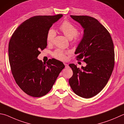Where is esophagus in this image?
I'll return each mask as SVG.
<instances>
[{"label":"esophagus","mask_w":124,"mask_h":124,"mask_svg":"<svg viewBox=\"0 0 124 124\" xmlns=\"http://www.w3.org/2000/svg\"><path fill=\"white\" fill-rule=\"evenodd\" d=\"M64 66H65V68H68V67H69L68 64H67V63H64Z\"/></svg>","instance_id":"34e87169"}]
</instances>
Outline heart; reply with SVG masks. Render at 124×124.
<instances>
[{"instance_id": "heart-1", "label": "heart", "mask_w": 124, "mask_h": 124, "mask_svg": "<svg viewBox=\"0 0 124 124\" xmlns=\"http://www.w3.org/2000/svg\"><path fill=\"white\" fill-rule=\"evenodd\" d=\"M60 30L69 39L74 38L73 43L75 44L80 39V36L78 35V30L76 27L68 21H65L61 24ZM56 36V32L53 28L49 29L46 33V39L48 44H51ZM68 53L61 49H57L53 53V55L55 58L61 61H64L66 59V54Z\"/></svg>"}]
</instances>
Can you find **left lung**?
<instances>
[{"label":"left lung","mask_w":124,"mask_h":124,"mask_svg":"<svg viewBox=\"0 0 124 124\" xmlns=\"http://www.w3.org/2000/svg\"><path fill=\"white\" fill-rule=\"evenodd\" d=\"M84 29V35L75 54L76 60L87 63L80 69L70 64L73 72L69 83L76 95L90 98L107 84L114 66V44L108 31L97 19L87 16H70Z\"/></svg>","instance_id":"left-lung-1"}]
</instances>
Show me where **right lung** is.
Wrapping results in <instances>:
<instances>
[{"instance_id": "add662e5", "label": "right lung", "mask_w": 124, "mask_h": 124, "mask_svg": "<svg viewBox=\"0 0 124 124\" xmlns=\"http://www.w3.org/2000/svg\"><path fill=\"white\" fill-rule=\"evenodd\" d=\"M36 16L18 27L8 44L9 62L16 84L22 91L33 97H41L52 88L64 68L60 61L52 58L46 63L37 57L46 48L47 32L62 17Z\"/></svg>"}]
</instances>
